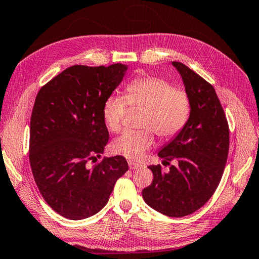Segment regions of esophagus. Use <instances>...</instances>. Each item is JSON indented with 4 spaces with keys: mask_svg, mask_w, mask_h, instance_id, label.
<instances>
[{
    "mask_svg": "<svg viewBox=\"0 0 259 259\" xmlns=\"http://www.w3.org/2000/svg\"><path fill=\"white\" fill-rule=\"evenodd\" d=\"M128 165H130V168L132 169V170L139 169L141 166L140 164H139V163H135V162H132V161H128Z\"/></svg>",
    "mask_w": 259,
    "mask_h": 259,
    "instance_id": "obj_1",
    "label": "esophagus"
}]
</instances>
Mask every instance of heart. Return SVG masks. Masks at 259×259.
Listing matches in <instances>:
<instances>
[{
  "label": "heart",
  "instance_id": "b5f03b06",
  "mask_svg": "<svg viewBox=\"0 0 259 259\" xmlns=\"http://www.w3.org/2000/svg\"><path fill=\"white\" fill-rule=\"evenodd\" d=\"M125 98L111 95L102 107V116L111 132L121 130L127 107L145 109L140 125L143 130L126 131L112 142V150L130 160H137L154 145L153 131L162 140H171L186 126L191 102L185 90L177 89L156 76L134 78L126 85Z\"/></svg>",
  "mask_w": 259,
  "mask_h": 259
}]
</instances>
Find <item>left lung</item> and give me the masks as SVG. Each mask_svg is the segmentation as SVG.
<instances>
[{
    "label": "left lung",
    "mask_w": 259,
    "mask_h": 259,
    "mask_svg": "<svg viewBox=\"0 0 259 259\" xmlns=\"http://www.w3.org/2000/svg\"><path fill=\"white\" fill-rule=\"evenodd\" d=\"M191 102V114L182 132L158 156L177 161L169 172L160 164L150 165L154 180L142 190L146 204L172 218L192 214L215 192L229 150V127L213 85L182 62L174 61Z\"/></svg>",
    "instance_id": "left-lung-1"
}]
</instances>
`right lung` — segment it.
<instances>
[{"label": "right lung", "mask_w": 259, "mask_h": 259, "mask_svg": "<svg viewBox=\"0 0 259 259\" xmlns=\"http://www.w3.org/2000/svg\"><path fill=\"white\" fill-rule=\"evenodd\" d=\"M122 63L71 66L41 87L30 121L29 158L42 198L70 220L98 213L127 170L124 156L104 157L109 131L103 120L105 99L120 84Z\"/></svg>", "instance_id": "obj_1"}]
</instances>
